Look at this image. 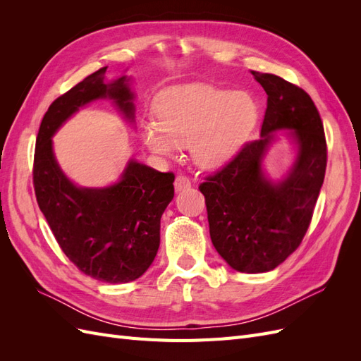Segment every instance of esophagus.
I'll use <instances>...</instances> for the list:
<instances>
[{"mask_svg": "<svg viewBox=\"0 0 361 361\" xmlns=\"http://www.w3.org/2000/svg\"><path fill=\"white\" fill-rule=\"evenodd\" d=\"M174 188H176V191H187L191 188V180L190 178L183 176V174H179V176H176V179H174Z\"/></svg>", "mask_w": 361, "mask_h": 361, "instance_id": "1", "label": "esophagus"}]
</instances>
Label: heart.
<instances>
[{"mask_svg": "<svg viewBox=\"0 0 361 361\" xmlns=\"http://www.w3.org/2000/svg\"><path fill=\"white\" fill-rule=\"evenodd\" d=\"M155 114L158 120L147 118L140 125L154 154L173 158L180 147H191L200 167L218 169L243 145L257 110L247 94L195 84L161 94Z\"/></svg>", "mask_w": 361, "mask_h": 361, "instance_id": "obj_1", "label": "heart"}]
</instances>
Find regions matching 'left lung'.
Listing matches in <instances>:
<instances>
[{"label":"left lung","instance_id":"1","mask_svg":"<svg viewBox=\"0 0 361 361\" xmlns=\"http://www.w3.org/2000/svg\"><path fill=\"white\" fill-rule=\"evenodd\" d=\"M251 73L268 94L260 138L245 143L199 190L215 250L233 269L255 274L274 269L300 247L324 183L326 141L318 108L301 87ZM280 128L288 130L298 161L285 180L269 183L261 161Z\"/></svg>","mask_w":361,"mask_h":361}]
</instances>
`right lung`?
I'll use <instances>...</instances> for the list:
<instances>
[{
    "instance_id": "obj_1",
    "label": "right lung",
    "mask_w": 361,
    "mask_h": 361,
    "mask_svg": "<svg viewBox=\"0 0 361 361\" xmlns=\"http://www.w3.org/2000/svg\"><path fill=\"white\" fill-rule=\"evenodd\" d=\"M101 68L54 101L36 138L32 183L40 211L63 253L84 274L106 283L143 276L159 248L161 215L174 195V174L130 161L108 188H78L54 158L51 137L85 104L110 97L134 118L126 76L106 84Z\"/></svg>"
}]
</instances>
